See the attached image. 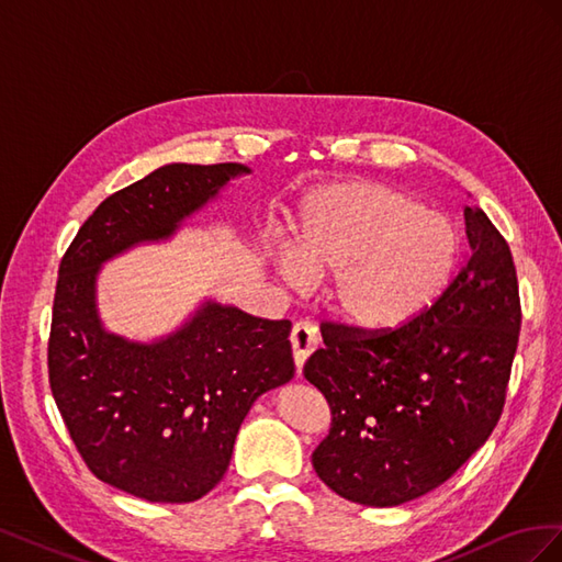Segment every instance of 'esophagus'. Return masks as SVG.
<instances>
[{
	"mask_svg": "<svg viewBox=\"0 0 562 562\" xmlns=\"http://www.w3.org/2000/svg\"><path fill=\"white\" fill-rule=\"evenodd\" d=\"M316 345H318V335L312 323L307 321L295 323L291 333V347H293V359H295L297 372L302 370L304 361L310 359V353L316 349Z\"/></svg>",
	"mask_w": 562,
	"mask_h": 562,
	"instance_id": "obj_1",
	"label": "esophagus"
}]
</instances>
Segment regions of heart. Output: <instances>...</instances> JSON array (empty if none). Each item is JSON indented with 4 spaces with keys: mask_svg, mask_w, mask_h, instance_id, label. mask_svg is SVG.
Instances as JSON below:
<instances>
[{
    "mask_svg": "<svg viewBox=\"0 0 562 562\" xmlns=\"http://www.w3.org/2000/svg\"><path fill=\"white\" fill-rule=\"evenodd\" d=\"M459 255L450 220L380 182L321 187L304 201L295 246L277 244L283 279H330L337 321L363 333L394 330L446 291Z\"/></svg>",
    "mask_w": 562,
    "mask_h": 562,
    "instance_id": "b5f03b06",
    "label": "heart"
}]
</instances>
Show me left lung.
<instances>
[{"label": "left lung", "instance_id": "obj_1", "mask_svg": "<svg viewBox=\"0 0 562 562\" xmlns=\"http://www.w3.org/2000/svg\"><path fill=\"white\" fill-rule=\"evenodd\" d=\"M464 223L471 255L431 307L384 333L326 323L304 363L333 415L312 464L349 502L427 495L502 417L522 318L516 265L481 209L467 206Z\"/></svg>", "mask_w": 562, "mask_h": 562}]
</instances>
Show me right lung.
<instances>
[{
  "label": "right lung",
  "mask_w": 562,
  "mask_h": 562,
  "mask_svg": "<svg viewBox=\"0 0 562 562\" xmlns=\"http://www.w3.org/2000/svg\"><path fill=\"white\" fill-rule=\"evenodd\" d=\"M244 164H168L108 196L58 269L48 384L95 479L161 504L196 502L223 481L255 398L295 375L291 321L203 302L157 342L108 333L95 307L100 265L171 236Z\"/></svg>",
  "instance_id": "obj_1"
}]
</instances>
